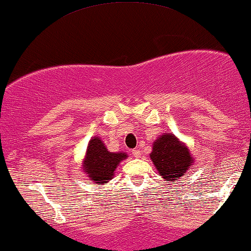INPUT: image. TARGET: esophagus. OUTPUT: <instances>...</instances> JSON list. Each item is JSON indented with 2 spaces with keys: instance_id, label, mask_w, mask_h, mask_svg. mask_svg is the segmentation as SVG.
Here are the masks:
<instances>
[{
  "instance_id": "34e87169",
  "label": "esophagus",
  "mask_w": 251,
  "mask_h": 251,
  "mask_svg": "<svg viewBox=\"0 0 251 251\" xmlns=\"http://www.w3.org/2000/svg\"><path fill=\"white\" fill-rule=\"evenodd\" d=\"M132 155H133V157L139 158L140 156H141V151H140L139 150H133V151H132Z\"/></svg>"
}]
</instances>
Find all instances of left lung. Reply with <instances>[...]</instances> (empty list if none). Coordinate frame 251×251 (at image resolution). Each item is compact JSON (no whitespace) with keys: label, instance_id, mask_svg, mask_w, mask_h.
Here are the masks:
<instances>
[{"label":"left lung","instance_id":"left-lung-1","mask_svg":"<svg viewBox=\"0 0 251 251\" xmlns=\"http://www.w3.org/2000/svg\"><path fill=\"white\" fill-rule=\"evenodd\" d=\"M150 157L159 176L168 183L179 181L195 163L187 145L170 132L161 134L154 141Z\"/></svg>","mask_w":251,"mask_h":251}]
</instances>
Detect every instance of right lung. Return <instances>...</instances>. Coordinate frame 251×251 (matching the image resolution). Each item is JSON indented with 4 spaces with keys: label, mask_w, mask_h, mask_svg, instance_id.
<instances>
[{
    "label": "right lung",
    "mask_w": 251,
    "mask_h": 251,
    "mask_svg": "<svg viewBox=\"0 0 251 251\" xmlns=\"http://www.w3.org/2000/svg\"><path fill=\"white\" fill-rule=\"evenodd\" d=\"M128 154L123 151H110L100 137H93L87 146L82 159V172L95 184H105L113 179L114 171Z\"/></svg>",
    "instance_id": "add662e5"
}]
</instances>
